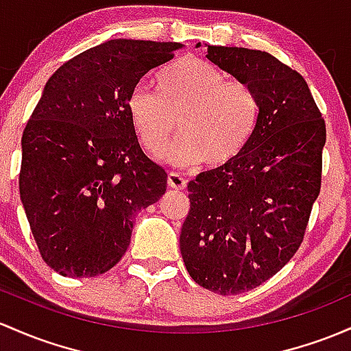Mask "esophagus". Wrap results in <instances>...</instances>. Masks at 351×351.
Listing matches in <instances>:
<instances>
[{
	"label": "esophagus",
	"mask_w": 351,
	"mask_h": 351,
	"mask_svg": "<svg viewBox=\"0 0 351 351\" xmlns=\"http://www.w3.org/2000/svg\"><path fill=\"white\" fill-rule=\"evenodd\" d=\"M188 182L183 178L180 173H169L168 175V186L175 188V190H184Z\"/></svg>",
	"instance_id": "obj_1"
}]
</instances>
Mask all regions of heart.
<instances>
[{
    "instance_id": "b5f03b06",
    "label": "heart",
    "mask_w": 351,
    "mask_h": 351,
    "mask_svg": "<svg viewBox=\"0 0 351 351\" xmlns=\"http://www.w3.org/2000/svg\"><path fill=\"white\" fill-rule=\"evenodd\" d=\"M156 91L136 86L126 99L130 123L152 156L160 158L180 130L183 136L169 149L178 165L203 160L221 168L237 160L255 136L261 117L256 91L241 80H228L221 68L198 56H183L158 71Z\"/></svg>"
}]
</instances>
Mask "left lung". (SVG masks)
<instances>
[{
    "label": "left lung",
    "instance_id": "1",
    "mask_svg": "<svg viewBox=\"0 0 351 351\" xmlns=\"http://www.w3.org/2000/svg\"><path fill=\"white\" fill-rule=\"evenodd\" d=\"M206 58L256 91L261 117L237 160L188 183L180 250L199 287L238 295L271 278L302 245L326 128L303 76L269 53L208 46Z\"/></svg>",
    "mask_w": 351,
    "mask_h": 351
}]
</instances>
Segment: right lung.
Instances as JSON below:
<instances>
[{
  "mask_svg": "<svg viewBox=\"0 0 351 351\" xmlns=\"http://www.w3.org/2000/svg\"><path fill=\"white\" fill-rule=\"evenodd\" d=\"M180 43L111 40L53 73L21 138L19 195L40 255L63 276L106 273L132 241L134 215L167 191L126 99Z\"/></svg>",
  "mask_w": 351,
  "mask_h": 351,
  "instance_id": "1",
  "label": "right lung"
}]
</instances>
